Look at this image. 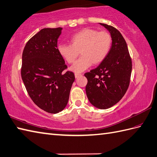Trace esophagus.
I'll use <instances>...</instances> for the list:
<instances>
[{
	"label": "esophagus",
	"mask_w": 157,
	"mask_h": 157,
	"mask_svg": "<svg viewBox=\"0 0 157 157\" xmlns=\"http://www.w3.org/2000/svg\"><path fill=\"white\" fill-rule=\"evenodd\" d=\"M75 78H78L79 77V76H81V74H75Z\"/></svg>",
	"instance_id": "1"
}]
</instances>
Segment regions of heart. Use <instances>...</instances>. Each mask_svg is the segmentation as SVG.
<instances>
[{"mask_svg":"<svg viewBox=\"0 0 157 157\" xmlns=\"http://www.w3.org/2000/svg\"><path fill=\"white\" fill-rule=\"evenodd\" d=\"M70 43L59 44L58 52L68 64L73 63L79 53L81 57L71 67V71L80 73L105 60L111 50L112 37L106 31L85 28L73 35Z\"/></svg>","mask_w":157,"mask_h":157,"instance_id":"heart-1","label":"heart"}]
</instances>
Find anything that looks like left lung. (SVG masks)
<instances>
[{
	"label": "left lung",
	"mask_w": 157,
	"mask_h": 157,
	"mask_svg": "<svg viewBox=\"0 0 157 157\" xmlns=\"http://www.w3.org/2000/svg\"><path fill=\"white\" fill-rule=\"evenodd\" d=\"M109 31L112 44L109 54L96 68L86 72V93L90 103L101 109L119 102L130 85L132 60L127 44L115 27L100 23Z\"/></svg>",
	"instance_id": "8db88e82"
}]
</instances>
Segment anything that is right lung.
Returning a JSON list of instances; mask_svg holds the SVG:
<instances>
[{"label":"right lung","mask_w":157,"mask_h":157,"mask_svg":"<svg viewBox=\"0 0 157 157\" xmlns=\"http://www.w3.org/2000/svg\"><path fill=\"white\" fill-rule=\"evenodd\" d=\"M62 28H44L27 41L22 54L21 78L31 99L40 109L57 113L67 106L75 75L59 54Z\"/></svg>","instance_id":"obj_1"}]
</instances>
